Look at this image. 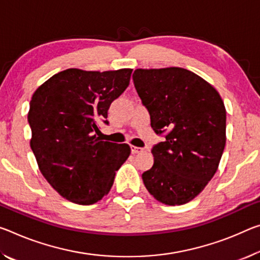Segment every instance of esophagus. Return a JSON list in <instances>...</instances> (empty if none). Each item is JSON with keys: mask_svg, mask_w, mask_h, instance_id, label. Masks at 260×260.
I'll return each instance as SVG.
<instances>
[{"mask_svg": "<svg viewBox=\"0 0 260 260\" xmlns=\"http://www.w3.org/2000/svg\"><path fill=\"white\" fill-rule=\"evenodd\" d=\"M131 151H132V154H139V152H142L143 151V148L131 146Z\"/></svg>", "mask_w": 260, "mask_h": 260, "instance_id": "34e87169", "label": "esophagus"}]
</instances>
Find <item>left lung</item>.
Segmentation results:
<instances>
[{"instance_id": "obj_1", "label": "left lung", "mask_w": 260, "mask_h": 260, "mask_svg": "<svg viewBox=\"0 0 260 260\" xmlns=\"http://www.w3.org/2000/svg\"><path fill=\"white\" fill-rule=\"evenodd\" d=\"M134 86L160 141L151 148L154 164L142 174L159 203L183 205L215 175L225 146V108L219 92L184 68L137 69Z\"/></svg>"}]
</instances>
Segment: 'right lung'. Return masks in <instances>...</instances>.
Masks as SVG:
<instances>
[{
  "label": "right lung",
  "mask_w": 260,
  "mask_h": 260,
  "mask_svg": "<svg viewBox=\"0 0 260 260\" xmlns=\"http://www.w3.org/2000/svg\"><path fill=\"white\" fill-rule=\"evenodd\" d=\"M132 69H66L40 85L30 102L31 149L41 174L66 199L91 205L108 194L115 171L128 158V145L102 141L113 101L129 84Z\"/></svg>",
  "instance_id": "obj_1"
}]
</instances>
